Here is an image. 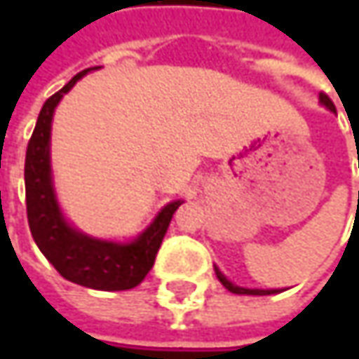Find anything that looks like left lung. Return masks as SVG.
I'll use <instances>...</instances> for the list:
<instances>
[{
    "label": "left lung",
    "instance_id": "1",
    "mask_svg": "<svg viewBox=\"0 0 359 359\" xmlns=\"http://www.w3.org/2000/svg\"><path fill=\"white\" fill-rule=\"evenodd\" d=\"M320 102H323L326 108L334 111V104L330 102V97H328L326 93H320ZM214 270H216V276H218V280H220V283H222V285H224V287H226L231 293H239V295H270V293H276L274 289H272V291H259V289H243V287H237V285H233L231 280H226V276H224V274H222V272H220L216 266H214Z\"/></svg>",
    "mask_w": 359,
    "mask_h": 359
}]
</instances>
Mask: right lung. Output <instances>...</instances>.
Instances as JSON below:
<instances>
[{"mask_svg": "<svg viewBox=\"0 0 359 359\" xmlns=\"http://www.w3.org/2000/svg\"><path fill=\"white\" fill-rule=\"evenodd\" d=\"M89 70L91 68L79 72L68 85L53 93L39 111L25 162L27 218L39 250L43 251V255L66 280L97 291H126L137 287L151 270L162 239L170 226L172 214L179 210L180 201L168 203L139 239L124 245L91 239L66 224L51 187V118L64 93H68L74 87V83Z\"/></svg>", "mask_w": 359, "mask_h": 359, "instance_id": "add662e5", "label": "right lung"}]
</instances>
